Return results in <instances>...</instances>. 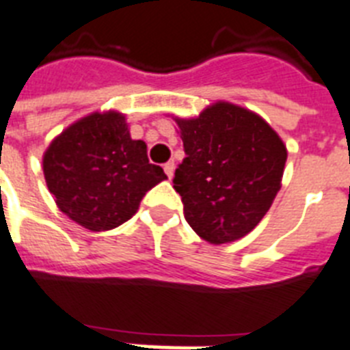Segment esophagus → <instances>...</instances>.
Wrapping results in <instances>:
<instances>
[{"instance_id": "obj_1", "label": "esophagus", "mask_w": 350, "mask_h": 350, "mask_svg": "<svg viewBox=\"0 0 350 350\" xmlns=\"http://www.w3.org/2000/svg\"><path fill=\"white\" fill-rule=\"evenodd\" d=\"M163 168H164V173L168 175V178H172L173 177V172H175V163H173V161H170V163L164 164Z\"/></svg>"}]
</instances>
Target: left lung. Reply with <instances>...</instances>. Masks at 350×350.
Here are the masks:
<instances>
[{
	"label": "left lung",
	"mask_w": 350,
	"mask_h": 350,
	"mask_svg": "<svg viewBox=\"0 0 350 350\" xmlns=\"http://www.w3.org/2000/svg\"><path fill=\"white\" fill-rule=\"evenodd\" d=\"M175 121L186 157L173 187L187 224L213 245L247 236L281 189L288 157L282 139L256 112L229 102Z\"/></svg>",
	"instance_id": "8db88e82"
}]
</instances>
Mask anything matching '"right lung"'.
Instances as JSON below:
<instances>
[{
  "label": "right lung",
  "instance_id": "obj_1",
  "mask_svg": "<svg viewBox=\"0 0 350 350\" xmlns=\"http://www.w3.org/2000/svg\"><path fill=\"white\" fill-rule=\"evenodd\" d=\"M42 170L59 209L92 232L130 220L146 191L166 178L116 111L92 112L68 126L44 152Z\"/></svg>",
  "mask_w": 350,
  "mask_h": 350
}]
</instances>
